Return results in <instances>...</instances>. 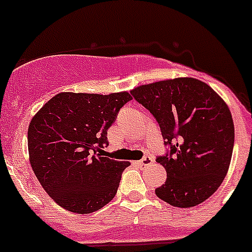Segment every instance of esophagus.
I'll return each instance as SVG.
<instances>
[{"label": "esophagus", "instance_id": "34e87169", "mask_svg": "<svg viewBox=\"0 0 252 252\" xmlns=\"http://www.w3.org/2000/svg\"><path fill=\"white\" fill-rule=\"evenodd\" d=\"M139 166H149L153 164V159L150 157H144L140 161H137Z\"/></svg>", "mask_w": 252, "mask_h": 252}]
</instances>
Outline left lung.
I'll list each match as a JSON object with an SVG mask.
<instances>
[{"label":"left lung","mask_w":252,"mask_h":252,"mask_svg":"<svg viewBox=\"0 0 252 252\" xmlns=\"http://www.w3.org/2000/svg\"><path fill=\"white\" fill-rule=\"evenodd\" d=\"M131 94L155 117L170 148L157 158L166 180L155 194L179 208L201 204L221 186L232 158L235 127L226 102L189 77L144 84Z\"/></svg>","instance_id":"8db88e82"}]
</instances>
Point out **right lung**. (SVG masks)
<instances>
[{
  "label": "right lung",
  "instance_id": "obj_1",
  "mask_svg": "<svg viewBox=\"0 0 252 252\" xmlns=\"http://www.w3.org/2000/svg\"><path fill=\"white\" fill-rule=\"evenodd\" d=\"M132 97L128 92H62L32 117L28 130L31 168L54 202L86 215L112 201L130 165L102 157L107 130Z\"/></svg>",
  "mask_w": 252,
  "mask_h": 252
}]
</instances>
